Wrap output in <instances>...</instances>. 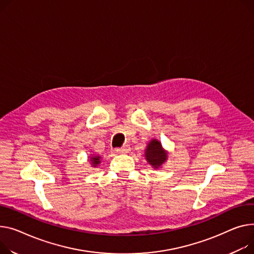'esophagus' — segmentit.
<instances>
[{
    "label": "esophagus",
    "mask_w": 254,
    "mask_h": 254,
    "mask_svg": "<svg viewBox=\"0 0 254 254\" xmlns=\"http://www.w3.org/2000/svg\"><path fill=\"white\" fill-rule=\"evenodd\" d=\"M115 151L118 152V153H128V152L130 151V147L128 145H125L122 148H116Z\"/></svg>",
    "instance_id": "esophagus-1"
}]
</instances>
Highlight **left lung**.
<instances>
[{
    "label": "left lung",
    "instance_id": "left-lung-1",
    "mask_svg": "<svg viewBox=\"0 0 254 254\" xmlns=\"http://www.w3.org/2000/svg\"><path fill=\"white\" fill-rule=\"evenodd\" d=\"M167 154V152L162 148L161 143L156 139H152L145 150V158L147 162L154 168L160 167L166 161Z\"/></svg>",
    "mask_w": 254,
    "mask_h": 254
}]
</instances>
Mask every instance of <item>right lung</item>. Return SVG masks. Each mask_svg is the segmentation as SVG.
<instances>
[{
    "label": "right lung",
    "mask_w": 254,
    "mask_h": 254,
    "mask_svg": "<svg viewBox=\"0 0 254 254\" xmlns=\"http://www.w3.org/2000/svg\"><path fill=\"white\" fill-rule=\"evenodd\" d=\"M90 161H91V164H92L94 167H96V166H98V165L100 164V162H101V157H100L99 155H92V156L90 157Z\"/></svg>",
    "instance_id": "add662e5"
}]
</instances>
